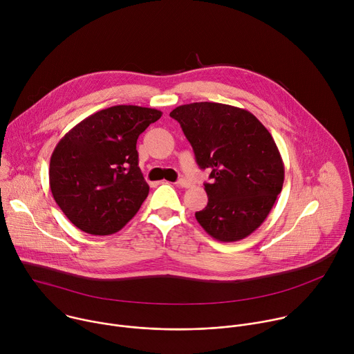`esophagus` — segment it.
Masks as SVG:
<instances>
[{
  "mask_svg": "<svg viewBox=\"0 0 354 354\" xmlns=\"http://www.w3.org/2000/svg\"><path fill=\"white\" fill-rule=\"evenodd\" d=\"M176 186H179V187H190V186H192V183H190L187 179L180 178V179L176 182Z\"/></svg>",
  "mask_w": 354,
  "mask_h": 354,
  "instance_id": "esophagus-1",
  "label": "esophagus"
}]
</instances>
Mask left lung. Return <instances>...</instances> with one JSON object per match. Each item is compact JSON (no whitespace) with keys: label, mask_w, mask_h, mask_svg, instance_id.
I'll return each mask as SVG.
<instances>
[{"label":"left lung","mask_w":354,"mask_h":354,"mask_svg":"<svg viewBox=\"0 0 354 354\" xmlns=\"http://www.w3.org/2000/svg\"><path fill=\"white\" fill-rule=\"evenodd\" d=\"M196 162L212 171L207 206L196 220L221 242L250 235L266 220L284 182V165L268 129L245 109L194 102L174 109Z\"/></svg>","instance_id":"left-lung-1"}]
</instances>
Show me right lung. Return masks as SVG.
I'll list each match as a JSON object with an SVG mask.
<instances>
[{
  "label": "right lung",
  "mask_w": 354,
  "mask_h": 354,
  "mask_svg": "<svg viewBox=\"0 0 354 354\" xmlns=\"http://www.w3.org/2000/svg\"><path fill=\"white\" fill-rule=\"evenodd\" d=\"M161 116L157 109L118 105L88 116L59 141L50 158V189L77 228L109 235L136 216L149 192L137 138Z\"/></svg>",
  "instance_id": "1"
}]
</instances>
